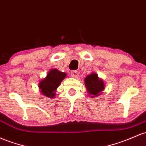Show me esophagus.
<instances>
[{
	"mask_svg": "<svg viewBox=\"0 0 146 146\" xmlns=\"http://www.w3.org/2000/svg\"><path fill=\"white\" fill-rule=\"evenodd\" d=\"M70 76L75 78H78V76H79V72L78 70H73V71L70 72Z\"/></svg>",
	"mask_w": 146,
	"mask_h": 146,
	"instance_id": "esophagus-1",
	"label": "esophagus"
}]
</instances>
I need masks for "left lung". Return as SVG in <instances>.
Returning a JSON list of instances; mask_svg holds the SVG:
<instances>
[{"label": "left lung", "instance_id": "8db88e82", "mask_svg": "<svg viewBox=\"0 0 146 146\" xmlns=\"http://www.w3.org/2000/svg\"><path fill=\"white\" fill-rule=\"evenodd\" d=\"M84 83L89 95L91 98L96 97L102 94V91L105 89V84L102 79L98 78V74L92 73L88 75L84 79Z\"/></svg>", "mask_w": 146, "mask_h": 146}]
</instances>
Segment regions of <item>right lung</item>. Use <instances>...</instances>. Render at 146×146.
I'll use <instances>...</instances> for the list:
<instances>
[{"mask_svg": "<svg viewBox=\"0 0 146 146\" xmlns=\"http://www.w3.org/2000/svg\"><path fill=\"white\" fill-rule=\"evenodd\" d=\"M66 76V74L56 68L51 69L47 76L41 80L39 84L41 93L45 96L53 98L55 96V91L61 82Z\"/></svg>", "mask_w": 146, "mask_h": 146, "instance_id": "1", "label": "right lung"}]
</instances>
